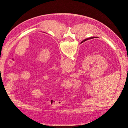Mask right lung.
<instances>
[{
	"instance_id": "obj_1",
	"label": "right lung",
	"mask_w": 128,
	"mask_h": 128,
	"mask_svg": "<svg viewBox=\"0 0 128 128\" xmlns=\"http://www.w3.org/2000/svg\"><path fill=\"white\" fill-rule=\"evenodd\" d=\"M97 38V37H90V38H86V39L83 40L82 42H81V43H82V42H84L85 41L88 40H91V39H92V38Z\"/></svg>"
}]
</instances>
